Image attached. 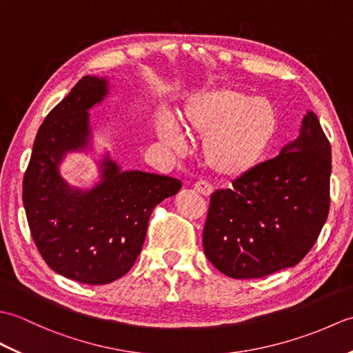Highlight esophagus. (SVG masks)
I'll list each match as a JSON object with an SVG mask.
<instances>
[{"mask_svg":"<svg viewBox=\"0 0 353 353\" xmlns=\"http://www.w3.org/2000/svg\"><path fill=\"white\" fill-rule=\"evenodd\" d=\"M194 190H196L199 194H201V196H205V197H211V194L214 192L212 186L206 183V182H197L196 185H194Z\"/></svg>","mask_w":353,"mask_h":353,"instance_id":"obj_1","label":"esophagus"}]
</instances>
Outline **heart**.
I'll list each match as a JSON object with an SVG mask.
<instances>
[{
  "mask_svg": "<svg viewBox=\"0 0 353 353\" xmlns=\"http://www.w3.org/2000/svg\"><path fill=\"white\" fill-rule=\"evenodd\" d=\"M185 134L203 139V161L216 176L236 181L252 174L267 161L279 134L276 104L235 88H220L192 95L179 115ZM156 137L165 147L181 153L185 142L167 117L156 119Z\"/></svg>",
  "mask_w": 353,
  "mask_h": 353,
  "instance_id": "obj_1",
  "label": "heart"
}]
</instances>
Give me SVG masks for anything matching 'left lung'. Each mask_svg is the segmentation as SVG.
I'll list each match as a JSON object with an SVG mask.
<instances>
[{
  "label": "left lung",
  "mask_w": 353,
  "mask_h": 353,
  "mask_svg": "<svg viewBox=\"0 0 353 353\" xmlns=\"http://www.w3.org/2000/svg\"><path fill=\"white\" fill-rule=\"evenodd\" d=\"M331 145L306 112L297 138L252 174L216 190L203 229L206 258L234 279H254L301 262L329 212Z\"/></svg>",
  "instance_id": "obj_1"
}]
</instances>
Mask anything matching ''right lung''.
<instances>
[{
	"mask_svg": "<svg viewBox=\"0 0 353 353\" xmlns=\"http://www.w3.org/2000/svg\"><path fill=\"white\" fill-rule=\"evenodd\" d=\"M108 94V77L86 76L71 89L37 130L22 182L27 221L42 258L56 273L89 285L129 272L153 209L182 188L174 177L123 171L109 153L97 162L100 182L91 190L62 177L66 154L92 150L88 110Z\"/></svg>",
	"mask_w": 353,
	"mask_h": 353,
	"instance_id": "right-lung-1",
	"label": "right lung"
}]
</instances>
